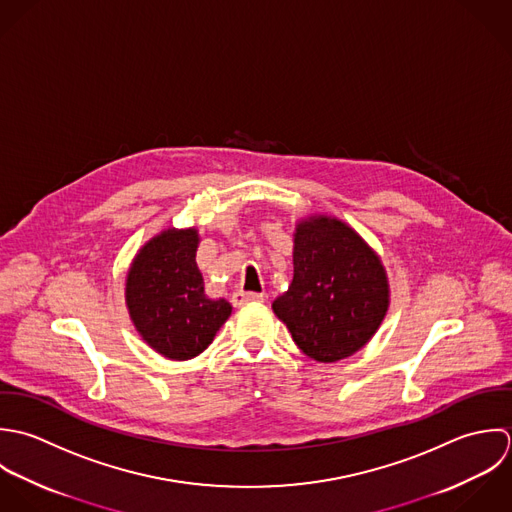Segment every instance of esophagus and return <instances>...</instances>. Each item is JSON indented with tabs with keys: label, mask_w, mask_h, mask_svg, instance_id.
<instances>
[{
	"label": "esophagus",
	"mask_w": 512,
	"mask_h": 512,
	"mask_svg": "<svg viewBox=\"0 0 512 512\" xmlns=\"http://www.w3.org/2000/svg\"><path fill=\"white\" fill-rule=\"evenodd\" d=\"M263 301H265V295H261V293H247V291H237L231 297L233 307L237 308L245 307L249 303H263Z\"/></svg>",
	"instance_id": "34e87169"
}]
</instances>
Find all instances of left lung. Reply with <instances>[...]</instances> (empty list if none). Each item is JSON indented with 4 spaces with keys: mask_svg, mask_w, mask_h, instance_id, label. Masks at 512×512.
I'll list each match as a JSON object with an SVG mask.
<instances>
[{
    "mask_svg": "<svg viewBox=\"0 0 512 512\" xmlns=\"http://www.w3.org/2000/svg\"><path fill=\"white\" fill-rule=\"evenodd\" d=\"M293 281L273 312L308 358L324 364L362 350L390 308L380 255L346 221L312 213L293 233Z\"/></svg>",
    "mask_w": 512,
    "mask_h": 512,
    "instance_id": "8db88e82",
    "label": "left lung"
}]
</instances>
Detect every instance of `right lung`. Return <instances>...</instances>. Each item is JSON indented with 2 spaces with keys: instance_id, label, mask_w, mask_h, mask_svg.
<instances>
[{
  "instance_id": "right-lung-1",
  "label": "right lung",
  "mask_w": 512,
  "mask_h": 512,
  "mask_svg": "<svg viewBox=\"0 0 512 512\" xmlns=\"http://www.w3.org/2000/svg\"><path fill=\"white\" fill-rule=\"evenodd\" d=\"M198 245L196 227H168L138 249L126 273L124 301L136 332L170 360L202 354L231 314L225 299L205 295Z\"/></svg>"
}]
</instances>
